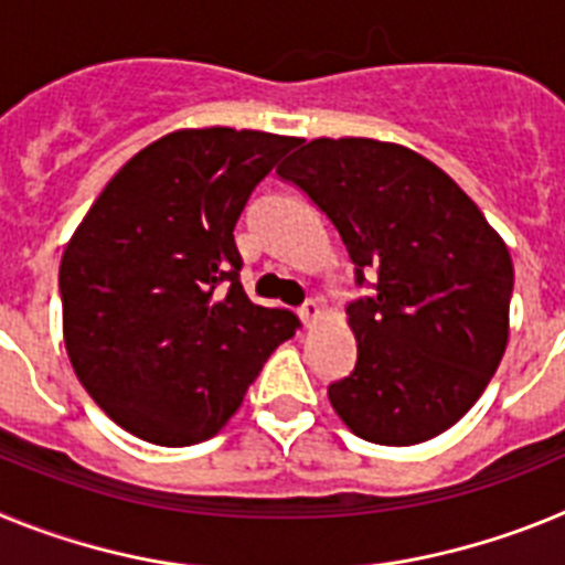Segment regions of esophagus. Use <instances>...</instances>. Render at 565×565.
<instances>
[{"label": "esophagus", "mask_w": 565, "mask_h": 565, "mask_svg": "<svg viewBox=\"0 0 565 565\" xmlns=\"http://www.w3.org/2000/svg\"><path fill=\"white\" fill-rule=\"evenodd\" d=\"M319 313H322V306H319V299H308L306 306L299 308V319L306 322V326H313L319 319Z\"/></svg>", "instance_id": "34e87169"}]
</instances>
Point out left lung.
Instances as JSON below:
<instances>
[{
    "label": "left lung",
    "instance_id": "8db88e82",
    "mask_svg": "<svg viewBox=\"0 0 565 565\" xmlns=\"http://www.w3.org/2000/svg\"><path fill=\"white\" fill-rule=\"evenodd\" d=\"M279 178L328 214L371 297L348 306L356 367L328 387L351 433L411 447L481 398L509 339L512 257L450 174L402 143L317 138Z\"/></svg>",
    "mask_w": 565,
    "mask_h": 565
}]
</instances>
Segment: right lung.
<instances>
[{"label":"right lung","mask_w":565,"mask_h":565,"mask_svg":"<svg viewBox=\"0 0 565 565\" xmlns=\"http://www.w3.org/2000/svg\"><path fill=\"white\" fill-rule=\"evenodd\" d=\"M299 143L257 129H178L129 158L58 268L64 344L84 391L132 436L189 447L226 427L299 319L239 286L234 226Z\"/></svg>","instance_id":"right-lung-1"}]
</instances>
